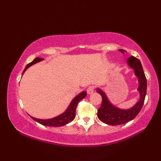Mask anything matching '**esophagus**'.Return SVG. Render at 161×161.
<instances>
[{"label": "esophagus", "instance_id": "obj_1", "mask_svg": "<svg viewBox=\"0 0 161 161\" xmlns=\"http://www.w3.org/2000/svg\"><path fill=\"white\" fill-rule=\"evenodd\" d=\"M94 92V88L93 86H89L87 89V93L88 95L92 94Z\"/></svg>", "mask_w": 161, "mask_h": 161}]
</instances>
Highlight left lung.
Returning <instances> with one entry per match:
<instances>
[{
    "label": "left lung",
    "instance_id": "1",
    "mask_svg": "<svg viewBox=\"0 0 161 161\" xmlns=\"http://www.w3.org/2000/svg\"><path fill=\"white\" fill-rule=\"evenodd\" d=\"M119 51L125 54V50H119ZM126 64L134 71V75L137 77L138 82L137 91L139 93V100L133 107L126 109L117 107L111 103L103 90L96 88L97 92L102 97L101 107L97 111V117L100 121L108 125H123L132 120L138 114L144 104L147 93V80L142 64L138 59L133 56L128 58Z\"/></svg>",
    "mask_w": 161,
    "mask_h": 161
}]
</instances>
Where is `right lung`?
<instances>
[{
	"mask_svg": "<svg viewBox=\"0 0 161 161\" xmlns=\"http://www.w3.org/2000/svg\"><path fill=\"white\" fill-rule=\"evenodd\" d=\"M43 60V59H41V58H38V57L35 58V59H34L31 63H30L27 65L26 67L25 68V69H24L22 75L24 74V73H25L28 68L32 66L34 64L40 62V61H42ZM86 95L87 93L86 91H82L80 93L77 95L72 100L70 104L68 105V108L66 109V111H65L64 113H62L61 114L57 115L54 118L43 119H39V118H34L32 116H30V117H31V118L34 119L35 121L44 126H54V127H59V126H64L73 120L74 118H75V110H76L78 103L80 102V101H81L82 99H84L85 97H86Z\"/></svg>",
	"mask_w": 161,
	"mask_h": 161,
	"instance_id": "1",
	"label": "right lung"
}]
</instances>
